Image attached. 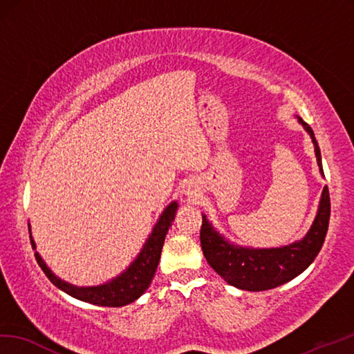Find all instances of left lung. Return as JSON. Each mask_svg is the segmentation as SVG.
I'll use <instances>...</instances> for the list:
<instances>
[{"label":"left lung","instance_id":"left-lung-1","mask_svg":"<svg viewBox=\"0 0 354 354\" xmlns=\"http://www.w3.org/2000/svg\"><path fill=\"white\" fill-rule=\"evenodd\" d=\"M299 122L312 137L318 166L323 174L322 153H319L314 131L306 122H303V119L299 118ZM328 220H330V196H328V188L326 185L314 223H312L306 236L297 243L277 249L238 248V245L225 241L223 236H220L211 227L207 217L203 216L201 245L208 264L227 283L240 290L266 291L290 282L291 279L299 276L301 271H305L312 264V261L317 258V254L323 248L328 229Z\"/></svg>","mask_w":354,"mask_h":354}]
</instances>
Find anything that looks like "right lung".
<instances>
[{
  "label": "right lung",
  "mask_w": 354,
  "mask_h": 354,
  "mask_svg": "<svg viewBox=\"0 0 354 354\" xmlns=\"http://www.w3.org/2000/svg\"><path fill=\"white\" fill-rule=\"evenodd\" d=\"M176 208V202H171L169 207L164 209L162 216L160 217L158 223L155 225L152 234L149 235V240L146 241L145 248L138 254V258L128 267L127 271H123L119 277L113 279L109 283H104L100 286H88V288H78V286L66 283L62 279L54 276L53 271L46 267V264L42 261V258L39 257L37 252L35 253L36 261L39 267L44 270V273L46 274L49 281H51L57 288H60L66 294L72 295V297L92 303V305L97 306L120 308L129 305V303L137 300L152 282V277L158 267L162 244L164 240H166V234L169 231V227L171 226V221L175 220ZM30 240L31 248L36 249V244L32 241L31 235Z\"/></svg>",
  "instance_id": "1"
}]
</instances>
